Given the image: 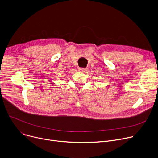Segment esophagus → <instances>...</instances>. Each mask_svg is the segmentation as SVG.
Wrapping results in <instances>:
<instances>
[{"instance_id": "34e87169", "label": "esophagus", "mask_w": 158, "mask_h": 158, "mask_svg": "<svg viewBox=\"0 0 158 158\" xmlns=\"http://www.w3.org/2000/svg\"><path fill=\"white\" fill-rule=\"evenodd\" d=\"M78 70L79 71H80V72H85V71H87V68H79Z\"/></svg>"}]
</instances>
